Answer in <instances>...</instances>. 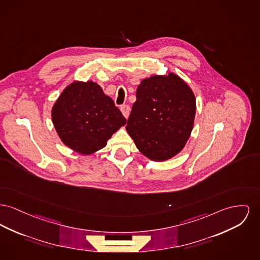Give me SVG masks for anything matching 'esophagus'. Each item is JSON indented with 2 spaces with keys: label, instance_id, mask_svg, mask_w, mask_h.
<instances>
[{
  "label": "esophagus",
  "instance_id": "1",
  "mask_svg": "<svg viewBox=\"0 0 260 260\" xmlns=\"http://www.w3.org/2000/svg\"><path fill=\"white\" fill-rule=\"evenodd\" d=\"M121 111H122L123 117L125 119H127L128 116H129V113H131V108H129V106L128 105H122V106H121Z\"/></svg>",
  "mask_w": 260,
  "mask_h": 260
}]
</instances>
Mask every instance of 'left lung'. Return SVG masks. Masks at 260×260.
<instances>
[{
  "label": "left lung",
  "instance_id": "1",
  "mask_svg": "<svg viewBox=\"0 0 260 260\" xmlns=\"http://www.w3.org/2000/svg\"><path fill=\"white\" fill-rule=\"evenodd\" d=\"M196 111V96L181 77L152 76L138 85L125 128L144 156L166 161L184 147Z\"/></svg>",
  "mask_w": 260,
  "mask_h": 260
}]
</instances>
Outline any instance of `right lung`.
<instances>
[{
	"label": "right lung",
	"mask_w": 260,
	"mask_h": 260,
	"mask_svg": "<svg viewBox=\"0 0 260 260\" xmlns=\"http://www.w3.org/2000/svg\"><path fill=\"white\" fill-rule=\"evenodd\" d=\"M52 122L64 145L89 155L105 147L126 120L96 82L74 81L52 108Z\"/></svg>",
	"instance_id": "1"
}]
</instances>
